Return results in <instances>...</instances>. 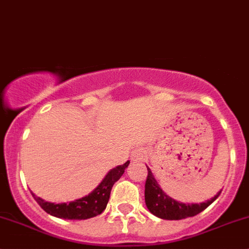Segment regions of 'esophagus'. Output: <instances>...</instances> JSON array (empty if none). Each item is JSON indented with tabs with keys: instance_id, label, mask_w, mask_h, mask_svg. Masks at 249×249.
Returning <instances> with one entry per match:
<instances>
[{
	"instance_id": "34e87169",
	"label": "esophagus",
	"mask_w": 249,
	"mask_h": 249,
	"mask_svg": "<svg viewBox=\"0 0 249 249\" xmlns=\"http://www.w3.org/2000/svg\"><path fill=\"white\" fill-rule=\"evenodd\" d=\"M131 159L135 160V161H142L144 159V152L140 148H136L131 152Z\"/></svg>"
}]
</instances>
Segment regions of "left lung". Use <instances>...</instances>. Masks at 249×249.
<instances>
[{
    "instance_id": "obj_1",
    "label": "left lung",
    "mask_w": 249,
    "mask_h": 249,
    "mask_svg": "<svg viewBox=\"0 0 249 249\" xmlns=\"http://www.w3.org/2000/svg\"><path fill=\"white\" fill-rule=\"evenodd\" d=\"M148 176L145 180L144 200L145 206L150 213L158 218L167 220H180L188 217H194L208 207L220 194V190L214 197L201 203H183L166 195L155 179L152 170L147 166Z\"/></svg>"
}]
</instances>
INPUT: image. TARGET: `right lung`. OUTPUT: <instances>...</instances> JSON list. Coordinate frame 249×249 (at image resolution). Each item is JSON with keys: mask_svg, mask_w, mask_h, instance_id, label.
I'll return each mask as SVG.
<instances>
[{"mask_svg": "<svg viewBox=\"0 0 249 249\" xmlns=\"http://www.w3.org/2000/svg\"><path fill=\"white\" fill-rule=\"evenodd\" d=\"M129 164L130 161H126L124 165H119V166L109 170L104 179L101 180V183L90 194L74 200V201L62 203L48 202L41 197L36 196L32 192L31 194L37 203L50 215L62 218V219H89V218L96 217L104 212L108 203L112 187L122 177Z\"/></svg>", "mask_w": 249, "mask_h": 249, "instance_id": "right-lung-1", "label": "right lung"}]
</instances>
